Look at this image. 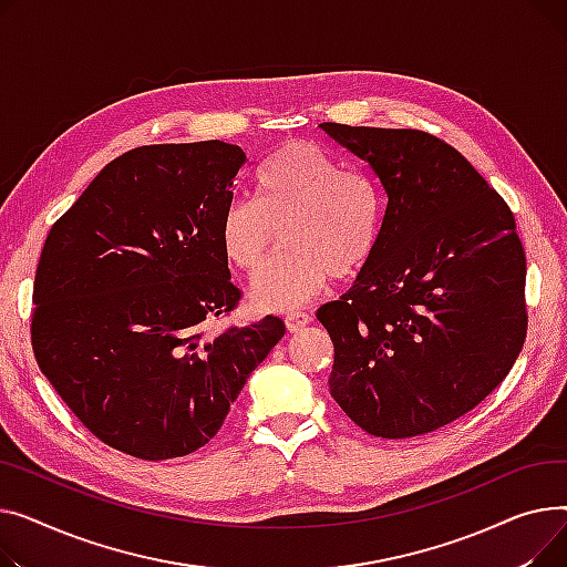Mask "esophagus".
<instances>
[{"instance_id": "34e87169", "label": "esophagus", "mask_w": 567, "mask_h": 567, "mask_svg": "<svg viewBox=\"0 0 567 567\" xmlns=\"http://www.w3.org/2000/svg\"><path fill=\"white\" fill-rule=\"evenodd\" d=\"M309 322H311V316L305 313V311H290V313L286 316V327H288V331L305 329Z\"/></svg>"}]
</instances>
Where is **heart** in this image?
<instances>
[{"label": "heart", "mask_w": 567, "mask_h": 567, "mask_svg": "<svg viewBox=\"0 0 567 567\" xmlns=\"http://www.w3.org/2000/svg\"><path fill=\"white\" fill-rule=\"evenodd\" d=\"M286 249L251 288L262 311H288L329 281L352 279L373 260L382 236V196L375 183L311 142L277 148L256 174V202L236 198L219 221L226 260L256 272L279 243Z\"/></svg>", "instance_id": "heart-1"}]
</instances>
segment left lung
Segmentation results:
<instances>
[{"instance_id":"1","label":"left lung","mask_w":567,"mask_h":567,"mask_svg":"<svg viewBox=\"0 0 567 567\" xmlns=\"http://www.w3.org/2000/svg\"><path fill=\"white\" fill-rule=\"evenodd\" d=\"M371 166L386 208L373 260L318 320L329 391L369 435H425L474 410L526 339V258L502 196L421 130L320 123Z\"/></svg>"}]
</instances>
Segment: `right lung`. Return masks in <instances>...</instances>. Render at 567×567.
Segmentation results:
<instances>
[{
	"label": "right lung",
	"mask_w": 567,
	"mask_h": 567,
	"mask_svg": "<svg viewBox=\"0 0 567 567\" xmlns=\"http://www.w3.org/2000/svg\"><path fill=\"white\" fill-rule=\"evenodd\" d=\"M245 164L217 140L132 148L48 233L31 348L61 401L116 451L169 460L206 446L286 334L277 316L202 331L240 302L219 221Z\"/></svg>",
	"instance_id": "add662e5"
}]
</instances>
